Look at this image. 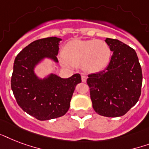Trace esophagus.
<instances>
[{
  "mask_svg": "<svg viewBox=\"0 0 149 149\" xmlns=\"http://www.w3.org/2000/svg\"><path fill=\"white\" fill-rule=\"evenodd\" d=\"M81 79H82V82H84V83H86V76L83 75V76L81 77Z\"/></svg>",
  "mask_w": 149,
  "mask_h": 149,
  "instance_id": "1",
  "label": "esophagus"
}]
</instances>
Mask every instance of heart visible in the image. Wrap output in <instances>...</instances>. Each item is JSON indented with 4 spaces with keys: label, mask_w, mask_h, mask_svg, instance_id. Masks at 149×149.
<instances>
[{
    "label": "heart",
    "mask_w": 149,
    "mask_h": 149,
    "mask_svg": "<svg viewBox=\"0 0 149 149\" xmlns=\"http://www.w3.org/2000/svg\"><path fill=\"white\" fill-rule=\"evenodd\" d=\"M111 56V49L104 41L74 40L66 45L61 62L65 66L83 65L87 71L97 72L108 65Z\"/></svg>",
    "instance_id": "b5f03b06"
}]
</instances>
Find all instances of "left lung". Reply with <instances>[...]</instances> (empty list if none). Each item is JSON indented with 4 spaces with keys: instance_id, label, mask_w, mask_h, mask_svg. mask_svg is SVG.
I'll return each instance as SVG.
<instances>
[{
    "instance_id": "left-lung-1",
    "label": "left lung",
    "mask_w": 149,
    "mask_h": 149,
    "mask_svg": "<svg viewBox=\"0 0 149 149\" xmlns=\"http://www.w3.org/2000/svg\"><path fill=\"white\" fill-rule=\"evenodd\" d=\"M113 52L109 65L101 72L88 75L86 83L94 111L101 116L125 115L139 101L142 72L136 52L118 39L107 38Z\"/></svg>"
}]
</instances>
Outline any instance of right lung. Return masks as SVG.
Returning a JSON list of instances; mask_svg holds the SVG:
<instances>
[{
  "label": "right lung",
  "mask_w": 149,
  "mask_h": 149,
  "mask_svg": "<svg viewBox=\"0 0 149 149\" xmlns=\"http://www.w3.org/2000/svg\"><path fill=\"white\" fill-rule=\"evenodd\" d=\"M61 38L49 37L34 41L17 54L14 63L11 90L20 107L39 120L63 116L70 108L75 87L81 83L79 73L63 79L51 73L44 79L35 73L43 58L58 63Z\"/></svg>",
  "instance_id": "add662e5"
}]
</instances>
